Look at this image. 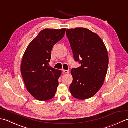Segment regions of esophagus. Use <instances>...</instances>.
Segmentation results:
<instances>
[{
  "mask_svg": "<svg viewBox=\"0 0 128 128\" xmlns=\"http://www.w3.org/2000/svg\"><path fill=\"white\" fill-rule=\"evenodd\" d=\"M62 72L66 73V74H68L69 72V70H62Z\"/></svg>",
  "mask_w": 128,
  "mask_h": 128,
  "instance_id": "obj_1",
  "label": "esophagus"
}]
</instances>
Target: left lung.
<instances>
[{"instance_id":"obj_1","label":"left lung","mask_w":128,"mask_h":128,"mask_svg":"<svg viewBox=\"0 0 128 128\" xmlns=\"http://www.w3.org/2000/svg\"><path fill=\"white\" fill-rule=\"evenodd\" d=\"M75 62L81 66L72 68L73 81L69 88L73 97L79 100L94 96L101 88L107 74L108 56L102 39L88 29H67Z\"/></svg>"}]
</instances>
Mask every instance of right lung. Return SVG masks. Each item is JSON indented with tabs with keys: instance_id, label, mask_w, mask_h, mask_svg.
<instances>
[{
	"instance_id": "add662e5",
	"label": "right lung",
	"mask_w": 128,
	"mask_h": 128,
	"mask_svg": "<svg viewBox=\"0 0 128 128\" xmlns=\"http://www.w3.org/2000/svg\"><path fill=\"white\" fill-rule=\"evenodd\" d=\"M66 28L44 29L30 43L24 54L21 72L28 91L39 100L55 96L62 72L49 66L52 50L63 38Z\"/></svg>"
}]
</instances>
